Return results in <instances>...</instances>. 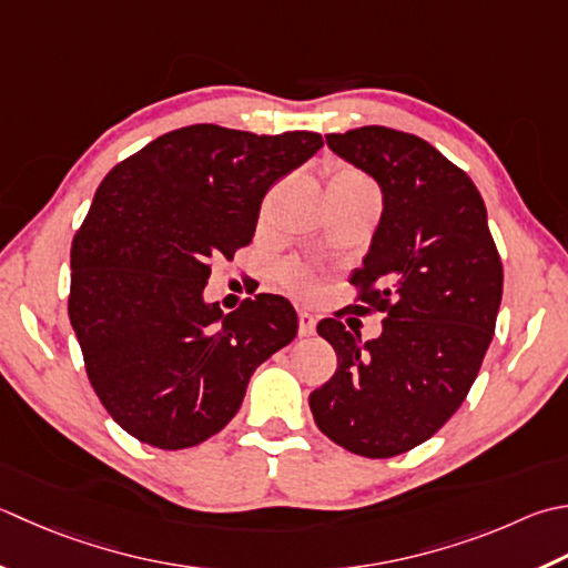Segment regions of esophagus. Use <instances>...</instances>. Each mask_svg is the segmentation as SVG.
<instances>
[{
	"mask_svg": "<svg viewBox=\"0 0 568 568\" xmlns=\"http://www.w3.org/2000/svg\"><path fill=\"white\" fill-rule=\"evenodd\" d=\"M300 337H313L315 335V325L317 320L313 313H307V310H300Z\"/></svg>",
	"mask_w": 568,
	"mask_h": 568,
	"instance_id": "esophagus-1",
	"label": "esophagus"
}]
</instances>
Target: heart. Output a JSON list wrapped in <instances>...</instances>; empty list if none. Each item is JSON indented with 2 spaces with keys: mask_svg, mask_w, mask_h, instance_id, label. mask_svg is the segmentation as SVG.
Returning <instances> with one entry per match:
<instances>
[{
  "mask_svg": "<svg viewBox=\"0 0 568 568\" xmlns=\"http://www.w3.org/2000/svg\"><path fill=\"white\" fill-rule=\"evenodd\" d=\"M332 182H349V184H364V186H372L369 180H366L364 174L354 172V170H339L335 176H332ZM285 281L300 287V291H307L310 285H313V275H310L305 268H297V265H293V268L285 271Z\"/></svg>",
  "mask_w": 568,
  "mask_h": 568,
  "instance_id": "1",
  "label": "heart"
}]
</instances>
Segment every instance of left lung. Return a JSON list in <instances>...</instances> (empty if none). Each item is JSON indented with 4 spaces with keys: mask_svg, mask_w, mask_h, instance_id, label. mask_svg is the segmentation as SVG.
<instances>
[{
    "mask_svg": "<svg viewBox=\"0 0 568 568\" xmlns=\"http://www.w3.org/2000/svg\"><path fill=\"white\" fill-rule=\"evenodd\" d=\"M327 148L382 189V219L362 268L354 313H386L362 342L339 320L317 335L337 372L310 394L317 428L364 458L420 446L460 408L495 335L503 263L480 192L463 170L408 132L366 125L325 135Z\"/></svg>",
    "mask_w": 568,
    "mask_h": 568,
    "instance_id": "obj_1",
    "label": "left lung"
}]
</instances>
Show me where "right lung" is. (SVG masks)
<instances>
[{
	"mask_svg": "<svg viewBox=\"0 0 568 568\" xmlns=\"http://www.w3.org/2000/svg\"><path fill=\"white\" fill-rule=\"evenodd\" d=\"M322 148L317 132L189 125L108 172L71 246L69 317L88 379L130 436L204 443L241 408L253 372L291 344V300L233 313L206 303L211 261L248 246L273 182Z\"/></svg>",
	"mask_w": 568,
	"mask_h": 568,
	"instance_id": "1",
	"label": "right lung"
}]
</instances>
